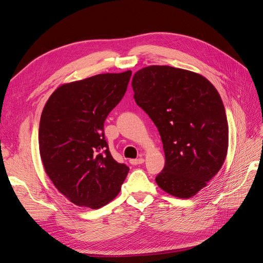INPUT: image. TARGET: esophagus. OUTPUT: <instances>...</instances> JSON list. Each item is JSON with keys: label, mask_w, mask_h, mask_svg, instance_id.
<instances>
[{"label": "esophagus", "mask_w": 263, "mask_h": 263, "mask_svg": "<svg viewBox=\"0 0 263 263\" xmlns=\"http://www.w3.org/2000/svg\"><path fill=\"white\" fill-rule=\"evenodd\" d=\"M144 159L142 158H138V159H130L129 160V162H130V164H133V165H137V164H141V163H144Z\"/></svg>", "instance_id": "1"}]
</instances>
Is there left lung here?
<instances>
[{
  "label": "left lung",
  "instance_id": "obj_1",
  "mask_svg": "<svg viewBox=\"0 0 263 263\" xmlns=\"http://www.w3.org/2000/svg\"><path fill=\"white\" fill-rule=\"evenodd\" d=\"M134 99L160 134L165 156L156 178L164 192L190 198L224 163L228 123L215 86L203 76L169 66H149L133 77Z\"/></svg>",
  "mask_w": 263,
  "mask_h": 263
}]
</instances>
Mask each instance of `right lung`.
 Returning a JSON list of instances; mask_svg holds the SVG:
<instances>
[{
  "mask_svg": "<svg viewBox=\"0 0 263 263\" xmlns=\"http://www.w3.org/2000/svg\"><path fill=\"white\" fill-rule=\"evenodd\" d=\"M130 77L128 70L62 84L43 109L38 137L45 171L78 206L97 210L114 200L129 171L110 155L104 122Z\"/></svg>",
  "mask_w": 263,
  "mask_h": 263,
  "instance_id": "right-lung-1",
  "label": "right lung"
}]
</instances>
